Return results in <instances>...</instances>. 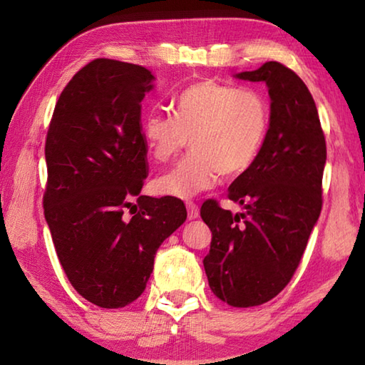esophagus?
Here are the masks:
<instances>
[{"label":"esophagus","mask_w":365,"mask_h":365,"mask_svg":"<svg viewBox=\"0 0 365 365\" xmlns=\"http://www.w3.org/2000/svg\"><path fill=\"white\" fill-rule=\"evenodd\" d=\"M187 209H188V219L200 217V207H197V205H195V202L188 201L187 202Z\"/></svg>","instance_id":"34e87169"}]
</instances>
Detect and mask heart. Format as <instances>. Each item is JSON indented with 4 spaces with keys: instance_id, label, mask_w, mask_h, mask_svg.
<instances>
[{
    "instance_id": "obj_1",
    "label": "heart",
    "mask_w": 365,
    "mask_h": 365,
    "mask_svg": "<svg viewBox=\"0 0 365 365\" xmlns=\"http://www.w3.org/2000/svg\"><path fill=\"white\" fill-rule=\"evenodd\" d=\"M174 115L150 113L141 125L148 153L169 163L188 146L191 154L154 180L163 196L188 200L211 190L219 175L248 170L269 127V103L256 88H235L202 80L185 88L172 104Z\"/></svg>"
}]
</instances>
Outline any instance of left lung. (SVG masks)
<instances>
[{
    "mask_svg": "<svg viewBox=\"0 0 365 365\" xmlns=\"http://www.w3.org/2000/svg\"><path fill=\"white\" fill-rule=\"evenodd\" d=\"M237 77L269 86L270 125L255 163L228 187L246 211L202 202L212 232L202 264L219 299L251 307L275 298L298 269L322 211L327 145L311 91L289 67L269 61Z\"/></svg>",
    "mask_w": 365,
    "mask_h": 365,
    "instance_id": "left-lung-1",
    "label": "left lung"
}]
</instances>
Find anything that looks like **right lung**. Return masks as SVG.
Segmentation results:
<instances>
[{
	"label": "right lung",
	"instance_id": "add662e5",
	"mask_svg": "<svg viewBox=\"0 0 365 365\" xmlns=\"http://www.w3.org/2000/svg\"><path fill=\"white\" fill-rule=\"evenodd\" d=\"M153 78L143 66L91 61L66 85L46 133L43 207L54 248L76 292L104 309L141 296L160 243L187 219L182 200L140 196L141 101Z\"/></svg>",
	"mask_w": 365,
	"mask_h": 365
}]
</instances>
